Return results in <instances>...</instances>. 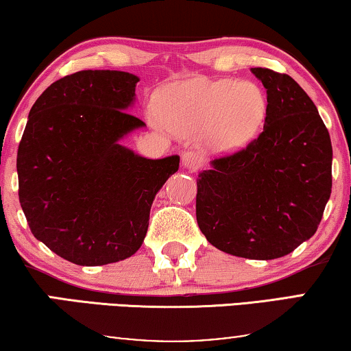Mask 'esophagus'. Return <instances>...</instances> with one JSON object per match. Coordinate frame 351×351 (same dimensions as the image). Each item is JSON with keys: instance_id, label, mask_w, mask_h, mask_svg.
I'll return each instance as SVG.
<instances>
[{"instance_id": "1", "label": "esophagus", "mask_w": 351, "mask_h": 351, "mask_svg": "<svg viewBox=\"0 0 351 351\" xmlns=\"http://www.w3.org/2000/svg\"><path fill=\"white\" fill-rule=\"evenodd\" d=\"M182 165L184 167H186L189 171H198L201 166H203V158L198 152H193V150H186L184 152V155H182Z\"/></svg>"}]
</instances>
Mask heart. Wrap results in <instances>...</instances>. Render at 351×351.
Returning a JSON list of instances; mask_svg holds the SVG:
<instances>
[{"mask_svg":"<svg viewBox=\"0 0 351 351\" xmlns=\"http://www.w3.org/2000/svg\"><path fill=\"white\" fill-rule=\"evenodd\" d=\"M161 114L176 132L204 131L214 150L241 147L262 126L267 97L257 84L232 78H198L172 84L161 95Z\"/></svg>","mask_w":351,"mask_h":351,"instance_id":"heart-1","label":"heart"}]
</instances>
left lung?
I'll return each mask as SVG.
<instances>
[{
	"instance_id": "8db88e82",
	"label": "left lung",
	"mask_w": 351,
	"mask_h": 351,
	"mask_svg": "<svg viewBox=\"0 0 351 351\" xmlns=\"http://www.w3.org/2000/svg\"><path fill=\"white\" fill-rule=\"evenodd\" d=\"M267 89L263 131L198 176L196 220L232 256L271 261L311 238L332 189V145L313 100L286 73L256 66Z\"/></svg>"
}]
</instances>
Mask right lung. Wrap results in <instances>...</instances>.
Returning <instances> with one entry per match:
<instances>
[{"mask_svg": "<svg viewBox=\"0 0 351 351\" xmlns=\"http://www.w3.org/2000/svg\"><path fill=\"white\" fill-rule=\"evenodd\" d=\"M137 81L117 70L57 80L33 104L19 143V201L28 227L76 265L136 254L158 190L179 169L177 155L147 160L118 143L145 126L126 112Z\"/></svg>", "mask_w": 351, "mask_h": 351, "instance_id": "1", "label": "right lung"}]
</instances>
